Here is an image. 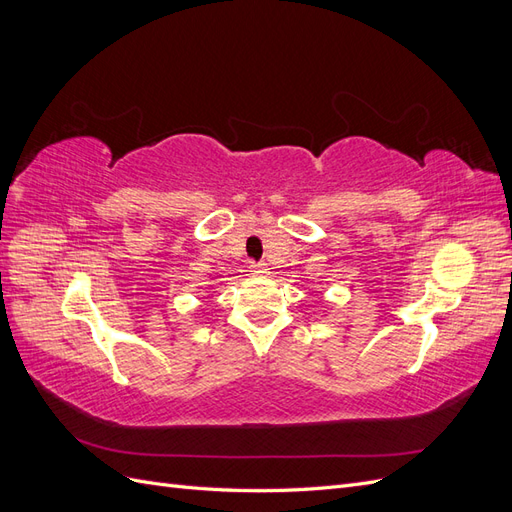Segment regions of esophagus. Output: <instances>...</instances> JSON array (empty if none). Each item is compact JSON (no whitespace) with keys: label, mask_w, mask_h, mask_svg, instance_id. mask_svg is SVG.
Listing matches in <instances>:
<instances>
[{"label":"esophagus","mask_w":512,"mask_h":512,"mask_svg":"<svg viewBox=\"0 0 512 512\" xmlns=\"http://www.w3.org/2000/svg\"><path fill=\"white\" fill-rule=\"evenodd\" d=\"M250 269H252L256 275H265V273H267V265H265V262H250Z\"/></svg>","instance_id":"esophagus-1"}]
</instances>
